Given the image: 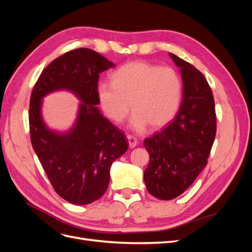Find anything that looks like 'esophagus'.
Listing matches in <instances>:
<instances>
[{"label":"esophagus","mask_w":252,"mask_h":252,"mask_svg":"<svg viewBox=\"0 0 252 252\" xmlns=\"http://www.w3.org/2000/svg\"><path fill=\"white\" fill-rule=\"evenodd\" d=\"M127 140L129 143V148H134L136 146V144H138V140H136V138H134V136L130 134L127 135Z\"/></svg>","instance_id":"1"}]
</instances>
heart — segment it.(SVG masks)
<instances>
[{"instance_id": "heart-1", "label": "heart", "mask_w": 252, "mask_h": 252, "mask_svg": "<svg viewBox=\"0 0 252 252\" xmlns=\"http://www.w3.org/2000/svg\"><path fill=\"white\" fill-rule=\"evenodd\" d=\"M111 81L98 84L96 94L104 113L116 123L123 122L132 108L129 125L135 131H143L148 125L158 129L179 110L182 81L171 67L133 61L114 71Z\"/></svg>"}]
</instances>
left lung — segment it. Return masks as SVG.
<instances>
[{"label": "left lung", "instance_id": "obj_1", "mask_svg": "<svg viewBox=\"0 0 252 252\" xmlns=\"http://www.w3.org/2000/svg\"><path fill=\"white\" fill-rule=\"evenodd\" d=\"M169 57L181 69L183 100L171 123L144 141L149 154L145 184L150 194L165 201L181 195L205 168L217 131L207 80L186 61L173 53Z\"/></svg>", "mask_w": 252, "mask_h": 252}]
</instances>
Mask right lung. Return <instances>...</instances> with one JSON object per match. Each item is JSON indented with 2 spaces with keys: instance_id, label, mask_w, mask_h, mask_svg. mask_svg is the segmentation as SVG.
Here are the masks:
<instances>
[{
  "instance_id": "1",
  "label": "right lung",
  "mask_w": 252,
  "mask_h": 252,
  "mask_svg": "<svg viewBox=\"0 0 252 252\" xmlns=\"http://www.w3.org/2000/svg\"><path fill=\"white\" fill-rule=\"evenodd\" d=\"M112 67L93 49L71 50L45 68L30 96L33 150L56 192L71 204L100 199L108 188L112 163L128 148L126 135L96 107L98 75ZM59 90L72 92L81 102L73 127L64 133L51 131L41 117L42 98Z\"/></svg>"
}]
</instances>
